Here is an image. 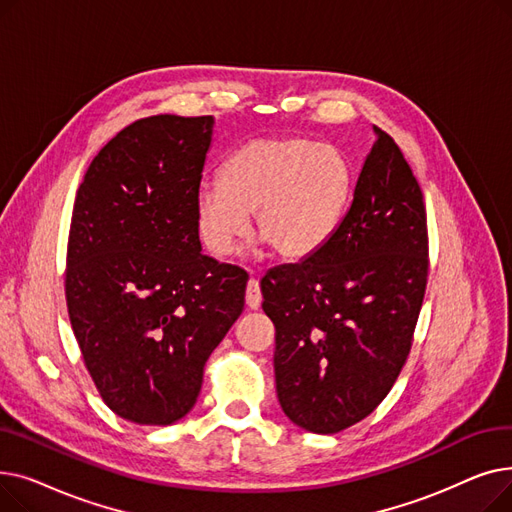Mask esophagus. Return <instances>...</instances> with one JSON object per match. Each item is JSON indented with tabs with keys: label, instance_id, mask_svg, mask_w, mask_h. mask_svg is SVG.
Segmentation results:
<instances>
[{
	"label": "esophagus",
	"instance_id": "34e87169",
	"mask_svg": "<svg viewBox=\"0 0 512 512\" xmlns=\"http://www.w3.org/2000/svg\"><path fill=\"white\" fill-rule=\"evenodd\" d=\"M245 301H247V307L249 309H257L261 305V288H259V282L255 278H251L247 282V292H245Z\"/></svg>",
	"mask_w": 512,
	"mask_h": 512
}]
</instances>
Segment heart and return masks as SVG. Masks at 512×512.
<instances>
[{"label":"heart","instance_id":"obj_1","mask_svg":"<svg viewBox=\"0 0 512 512\" xmlns=\"http://www.w3.org/2000/svg\"><path fill=\"white\" fill-rule=\"evenodd\" d=\"M351 188L344 155L303 137H261L236 149L222 180L203 182L195 193V226L215 257L232 255L249 232L290 261L313 255L342 211Z\"/></svg>","mask_w":512,"mask_h":512}]
</instances>
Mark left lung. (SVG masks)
Segmentation results:
<instances>
[{"label": "left lung", "instance_id": "8db88e82", "mask_svg": "<svg viewBox=\"0 0 512 512\" xmlns=\"http://www.w3.org/2000/svg\"><path fill=\"white\" fill-rule=\"evenodd\" d=\"M375 141L340 224L313 255L272 267L276 392L307 432L336 434L380 405L405 365L427 284L423 195L390 134Z\"/></svg>", "mask_w": 512, "mask_h": 512}]
</instances>
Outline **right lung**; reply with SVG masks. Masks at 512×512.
<instances>
[{
  "mask_svg": "<svg viewBox=\"0 0 512 512\" xmlns=\"http://www.w3.org/2000/svg\"><path fill=\"white\" fill-rule=\"evenodd\" d=\"M213 116L159 114L107 143L78 186L66 303L91 378L118 417L172 425L245 307L247 274L201 253L195 193Z\"/></svg>",
  "mask_w": 512,
  "mask_h": 512,
  "instance_id": "1",
  "label": "right lung"
}]
</instances>
